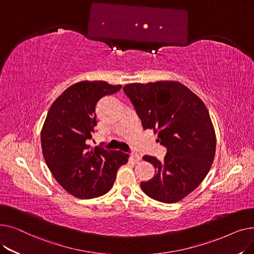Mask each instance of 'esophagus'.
Returning <instances> with one entry per match:
<instances>
[{
    "mask_svg": "<svg viewBox=\"0 0 254 254\" xmlns=\"http://www.w3.org/2000/svg\"><path fill=\"white\" fill-rule=\"evenodd\" d=\"M130 159H131V161H134L135 163H138V162L141 161V156L138 155V154H136V153H132V154L130 155Z\"/></svg>",
    "mask_w": 254,
    "mask_h": 254,
    "instance_id": "1",
    "label": "esophagus"
}]
</instances>
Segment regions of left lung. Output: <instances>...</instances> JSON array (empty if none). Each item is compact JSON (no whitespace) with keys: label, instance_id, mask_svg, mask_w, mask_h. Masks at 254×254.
Here are the masks:
<instances>
[{"label":"left lung","instance_id":"left-lung-1","mask_svg":"<svg viewBox=\"0 0 254 254\" xmlns=\"http://www.w3.org/2000/svg\"><path fill=\"white\" fill-rule=\"evenodd\" d=\"M144 129H153L167 147L164 161L145 155L155 175L141 182L155 201L177 203L192 192L214 161L216 136L204 102L178 81L129 83L124 86Z\"/></svg>","mask_w":254,"mask_h":254}]
</instances>
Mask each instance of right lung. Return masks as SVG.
I'll use <instances>...</instances> for the list:
<instances>
[{"instance_id": "right-lung-1", "label": "right lung", "mask_w": 254, "mask_h": 254, "mask_svg": "<svg viewBox=\"0 0 254 254\" xmlns=\"http://www.w3.org/2000/svg\"><path fill=\"white\" fill-rule=\"evenodd\" d=\"M122 85L106 81H80L66 88L52 103L41 130L47 167L62 188L78 198L108 192L117 170L127 163L122 151L91 148L86 141L97 126L96 105Z\"/></svg>"}]
</instances>
